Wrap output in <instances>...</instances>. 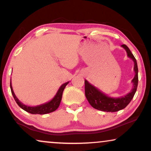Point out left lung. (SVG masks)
Listing matches in <instances>:
<instances>
[{"label":"left lung","instance_id":"8db88e82","mask_svg":"<svg viewBox=\"0 0 151 151\" xmlns=\"http://www.w3.org/2000/svg\"><path fill=\"white\" fill-rule=\"evenodd\" d=\"M127 51V55L129 58H131L134 63L133 70L135 71V76L132 80L133 88L131 91L128 93L127 95L119 98H112L107 96L104 93L101 91L100 89L96 88V86L90 84L87 80H84L85 83V96L89 104L94 109L106 112H116L124 109L129 104L136 91H137L138 84V68L136 59L134 57L133 53L130 51L126 45H121Z\"/></svg>","mask_w":151,"mask_h":151}]
</instances>
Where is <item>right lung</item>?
Segmentation results:
<instances>
[{
	"mask_svg": "<svg viewBox=\"0 0 151 151\" xmlns=\"http://www.w3.org/2000/svg\"><path fill=\"white\" fill-rule=\"evenodd\" d=\"M69 82H65V83H64L63 84H62L60 87L59 88L58 91H57L56 94L55 95V96L53 97L52 100L49 101V102L45 103V104H42L40 105H38V106H27V105L22 104V103L18 100L13 91L11 80H10V88H11V91H12V95H13L14 100H15L16 103H17L18 105L20 107V108L23 109L24 111H27V112L32 113V114L43 115V114H47V113L53 112V111H55L58 108L59 105L60 104L62 97H63V91L65 89V86L67 85Z\"/></svg>",
	"mask_w": 151,
	"mask_h": 151,
	"instance_id": "obj_1",
	"label": "right lung"
}]
</instances>
